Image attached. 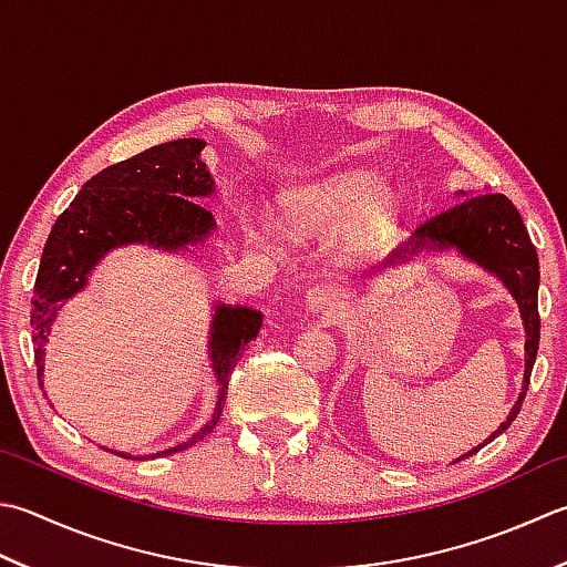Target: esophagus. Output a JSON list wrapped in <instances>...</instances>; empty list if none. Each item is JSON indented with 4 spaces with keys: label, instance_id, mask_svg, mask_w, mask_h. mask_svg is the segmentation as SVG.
Instances as JSON below:
<instances>
[{
    "label": "esophagus",
    "instance_id": "34e87169",
    "mask_svg": "<svg viewBox=\"0 0 567 567\" xmlns=\"http://www.w3.org/2000/svg\"><path fill=\"white\" fill-rule=\"evenodd\" d=\"M341 305V292L339 287L334 285H315L312 290L307 292V307L312 309V312H337Z\"/></svg>",
    "mask_w": 567,
    "mask_h": 567
}]
</instances>
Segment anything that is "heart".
Segmentation results:
<instances>
[{
	"instance_id": "1",
	"label": "heart",
	"mask_w": 567,
	"mask_h": 567,
	"mask_svg": "<svg viewBox=\"0 0 567 567\" xmlns=\"http://www.w3.org/2000/svg\"><path fill=\"white\" fill-rule=\"evenodd\" d=\"M379 179L371 172H339L324 182L297 186L280 202V220L290 230H315L339 224L359 208L353 236L359 243H375L391 233L398 202L385 188H375Z\"/></svg>"
}]
</instances>
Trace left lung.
Listing matches in <instances>:
<instances>
[{
  "instance_id": "1",
  "label": "left lung",
  "mask_w": 567,
  "mask_h": 567,
  "mask_svg": "<svg viewBox=\"0 0 567 567\" xmlns=\"http://www.w3.org/2000/svg\"><path fill=\"white\" fill-rule=\"evenodd\" d=\"M445 248H457L464 258L480 262L482 268L494 272L498 280L508 287V292L514 295L520 309V319H524V329H526L524 388H520L518 401L512 408V413H508L506 423H502V427L486 440L492 442L496 435H502V432L512 425L514 417L518 415V410L524 405V398L528 391L530 371H534V363H536L538 339H540L538 255H536V246L530 243L524 220H520V214L504 194H476L470 198H462V202L452 204L450 208L440 210V214L423 220V224L415 228L413 238L403 243V246L383 262V268H388V265L413 260V255L420 250H445ZM480 447H474L472 452L464 454V457H472L474 452H480Z\"/></svg>"
}]
</instances>
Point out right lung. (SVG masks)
<instances>
[{"instance_id": "right-lung-1", "label": "right lung", "mask_w": 567, "mask_h": 567, "mask_svg": "<svg viewBox=\"0 0 567 567\" xmlns=\"http://www.w3.org/2000/svg\"><path fill=\"white\" fill-rule=\"evenodd\" d=\"M204 147V140H174L154 144L135 157L107 166L85 182L71 206L55 218L43 246L31 299V339L39 385H43V353H47L43 343L49 341L55 312L65 299L83 290L87 272L107 250L127 243H150L154 248L179 250L192 243H204L214 230L216 224L210 210L194 202L196 196L214 192V179L206 164L198 159ZM260 324V312L250 307H216L208 341L218 381L214 417L192 440L162 454L192 447L216 427L224 413L228 379L238 363V353L255 341Z\"/></svg>"}]
</instances>
